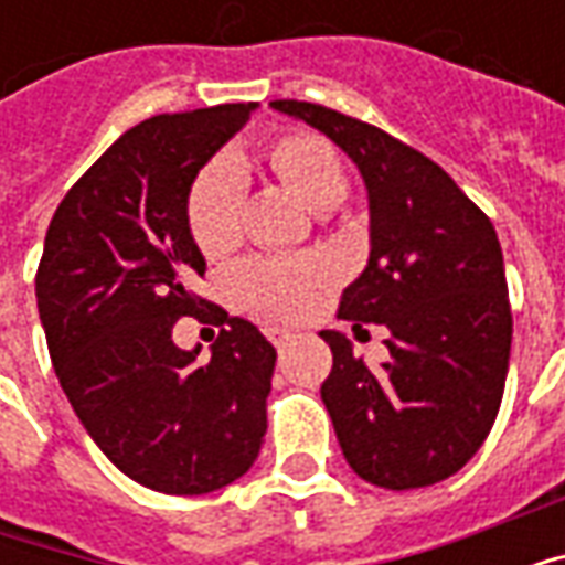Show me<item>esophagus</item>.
<instances>
[{
    "label": "esophagus",
    "instance_id": "1",
    "mask_svg": "<svg viewBox=\"0 0 565 565\" xmlns=\"http://www.w3.org/2000/svg\"><path fill=\"white\" fill-rule=\"evenodd\" d=\"M290 335H294V332L281 330V327H271L269 330V339L275 342V348H284V344L290 342Z\"/></svg>",
    "mask_w": 565,
    "mask_h": 565
}]
</instances>
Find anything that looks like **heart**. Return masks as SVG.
Returning a JSON list of instances; mask_svg holds the SVG:
<instances>
[{"instance_id":"1","label":"heart","mask_w":565,"mask_h":565,"mask_svg":"<svg viewBox=\"0 0 565 565\" xmlns=\"http://www.w3.org/2000/svg\"><path fill=\"white\" fill-rule=\"evenodd\" d=\"M266 169L308 211L323 214L348 193L342 153L330 139L306 129L281 132L266 145ZM245 178L230 160L202 166L186 186V233L202 257L221 259L238 245ZM327 281L320 259H247L233 271V294L266 318H296L311 302L315 287Z\"/></svg>"}]
</instances>
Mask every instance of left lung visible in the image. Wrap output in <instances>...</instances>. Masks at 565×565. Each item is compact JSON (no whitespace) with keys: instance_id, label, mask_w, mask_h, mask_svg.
I'll return each instance as SVG.
<instances>
[{"instance_id":"8db88e82","label":"left lung","mask_w":565,"mask_h":565,"mask_svg":"<svg viewBox=\"0 0 565 565\" xmlns=\"http://www.w3.org/2000/svg\"><path fill=\"white\" fill-rule=\"evenodd\" d=\"M271 108L330 136L369 190L372 254L339 318L387 327L391 360L369 369L342 332H320L332 351L320 399L344 460L384 490L438 484L484 445L505 391L511 306L497 230L438 162L391 132L299 99Z\"/></svg>"}]
</instances>
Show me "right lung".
Listing matches in <instances>:
<instances>
[{
	"label": "right lung",
	"mask_w": 565,
	"mask_h": 565,
	"mask_svg": "<svg viewBox=\"0 0 565 565\" xmlns=\"http://www.w3.org/2000/svg\"><path fill=\"white\" fill-rule=\"evenodd\" d=\"M254 103L157 115L72 184L44 235L35 299L60 387L132 481L199 497L254 466L266 436L275 348L193 294L205 259L186 233L193 174L245 127ZM222 327L211 361L171 342L173 323Z\"/></svg>",
	"instance_id": "1"
}]
</instances>
